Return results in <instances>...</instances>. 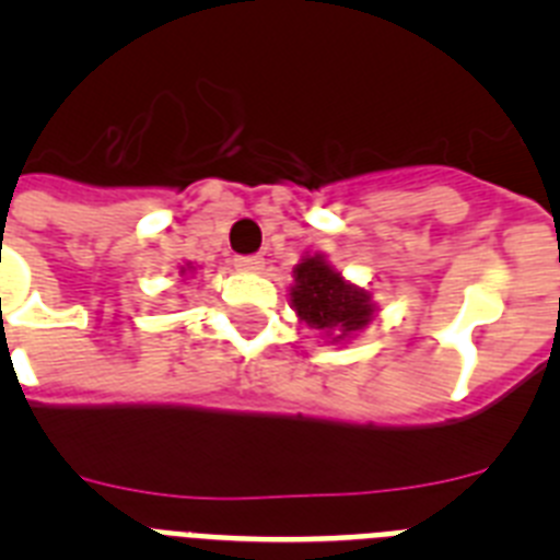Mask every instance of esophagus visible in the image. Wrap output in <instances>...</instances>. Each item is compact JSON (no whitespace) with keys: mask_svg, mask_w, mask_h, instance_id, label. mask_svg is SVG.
Masks as SVG:
<instances>
[{"mask_svg":"<svg viewBox=\"0 0 560 560\" xmlns=\"http://www.w3.org/2000/svg\"><path fill=\"white\" fill-rule=\"evenodd\" d=\"M264 255H241V257H235V266L241 271H260L264 269Z\"/></svg>","mask_w":560,"mask_h":560,"instance_id":"34e87169","label":"esophagus"}]
</instances>
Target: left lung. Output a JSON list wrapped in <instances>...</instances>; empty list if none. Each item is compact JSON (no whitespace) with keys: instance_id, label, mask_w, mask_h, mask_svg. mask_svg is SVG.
I'll use <instances>...</instances> for the list:
<instances>
[{"instance_id":"1","label":"left lung","mask_w":560,"mask_h":560,"mask_svg":"<svg viewBox=\"0 0 560 560\" xmlns=\"http://www.w3.org/2000/svg\"><path fill=\"white\" fill-rule=\"evenodd\" d=\"M291 305L308 328L350 339L373 319V296L348 283L323 255L305 257L294 269Z\"/></svg>"}]
</instances>
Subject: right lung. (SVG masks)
Masks as SVG:
<instances>
[{
  "instance_id": "obj_1",
  "label": "right lung",
  "mask_w": 560,
  "mask_h": 560,
  "mask_svg": "<svg viewBox=\"0 0 560 560\" xmlns=\"http://www.w3.org/2000/svg\"><path fill=\"white\" fill-rule=\"evenodd\" d=\"M187 269H190V266H187ZM182 271H185V269H182Z\"/></svg>"
}]
</instances>
